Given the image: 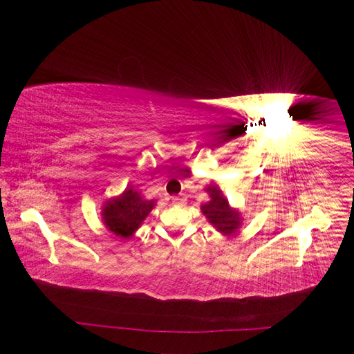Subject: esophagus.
<instances>
[{"label": "esophagus", "instance_id": "esophagus-1", "mask_svg": "<svg viewBox=\"0 0 354 354\" xmlns=\"http://www.w3.org/2000/svg\"><path fill=\"white\" fill-rule=\"evenodd\" d=\"M171 202H173V204H176V205H184L185 204V196H184V194H179V196L173 198Z\"/></svg>", "mask_w": 354, "mask_h": 354}]
</instances>
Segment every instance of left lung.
Returning <instances> with one entry per match:
<instances>
[{"label": "left lung", "mask_w": 354, "mask_h": 354, "mask_svg": "<svg viewBox=\"0 0 354 354\" xmlns=\"http://www.w3.org/2000/svg\"><path fill=\"white\" fill-rule=\"evenodd\" d=\"M208 193L212 201L207 202L205 205H202V213H204L207 219L221 232H223V234H231V232H234L240 225L239 213L232 212L228 205V201L225 199V196L217 187L208 189Z\"/></svg>", "instance_id": "1"}]
</instances>
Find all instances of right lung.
<instances>
[{
	"label": "right lung",
	"instance_id": "add662e5",
	"mask_svg": "<svg viewBox=\"0 0 354 354\" xmlns=\"http://www.w3.org/2000/svg\"><path fill=\"white\" fill-rule=\"evenodd\" d=\"M153 208V201L141 199L140 193L132 189L124 190L122 196L104 204V225L118 237H129L138 230L141 222Z\"/></svg>",
	"mask_w": 354,
	"mask_h": 354
}]
</instances>
